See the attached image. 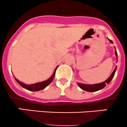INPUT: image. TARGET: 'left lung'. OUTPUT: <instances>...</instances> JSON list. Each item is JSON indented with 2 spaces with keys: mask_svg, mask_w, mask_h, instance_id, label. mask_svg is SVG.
<instances>
[{
  "mask_svg": "<svg viewBox=\"0 0 127 127\" xmlns=\"http://www.w3.org/2000/svg\"><path fill=\"white\" fill-rule=\"evenodd\" d=\"M109 41L111 42V43H113V42H112L111 40L109 39ZM116 49V48H115ZM115 54H116V56H117V51H116V49L115 50ZM116 69H117V66L115 67L114 70L112 72V73L111 74V75H110L109 77L106 80H105L104 82L101 83H99V84H92V85H88V84H81V83H77L78 86L81 89L87 91V92H96V91L99 90L103 89V88H104L106 86L107 84H109L110 83V82L112 80V79H113L114 76L115 75V73H116Z\"/></svg>",
  "mask_w": 127,
  "mask_h": 127,
  "instance_id": "8db88e82",
  "label": "left lung"
}]
</instances>
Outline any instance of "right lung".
I'll list each match as a JSON object with an SVG mask.
<instances>
[{
	"label": "right lung",
	"instance_id": "1",
	"mask_svg": "<svg viewBox=\"0 0 127 127\" xmlns=\"http://www.w3.org/2000/svg\"><path fill=\"white\" fill-rule=\"evenodd\" d=\"M58 66L56 67V69H55L54 72L53 74H52V76L49 78L48 79H47V80H45V81L43 82H38V83H35V84H30V85H28V84H26L20 81V80H18L15 77V80L16 81L21 85L22 87H23L25 89L28 90L29 91H32V92H37V91L41 90H43L45 88L47 87L52 81H53V79H54V77H55V72L56 69H57Z\"/></svg>",
	"mask_w": 127,
	"mask_h": 127
}]
</instances>
